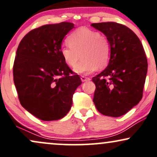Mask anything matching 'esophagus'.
<instances>
[{
  "label": "esophagus",
  "instance_id": "1",
  "mask_svg": "<svg viewBox=\"0 0 157 157\" xmlns=\"http://www.w3.org/2000/svg\"><path fill=\"white\" fill-rule=\"evenodd\" d=\"M81 80H82V82H86V81H90V78H88V77H86V76H84V75H82V76H81Z\"/></svg>",
  "mask_w": 157,
  "mask_h": 157
}]
</instances>
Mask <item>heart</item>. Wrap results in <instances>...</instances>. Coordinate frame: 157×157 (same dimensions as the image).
I'll list each match as a JSON object with an SVG mask.
<instances>
[{
  "instance_id": "heart-1",
  "label": "heart",
  "mask_w": 157,
  "mask_h": 157,
  "mask_svg": "<svg viewBox=\"0 0 157 157\" xmlns=\"http://www.w3.org/2000/svg\"><path fill=\"white\" fill-rule=\"evenodd\" d=\"M67 41L68 44L64 45L61 49V55L65 64L74 67L80 59V55L82 57V60L75 67V72L90 73L96 68H104L109 63L111 44L100 32L80 28L70 35Z\"/></svg>"
}]
</instances>
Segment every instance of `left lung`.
I'll use <instances>...</instances> for the list:
<instances>
[{
    "label": "left lung",
    "mask_w": 157,
    "mask_h": 157,
    "mask_svg": "<svg viewBox=\"0 0 157 157\" xmlns=\"http://www.w3.org/2000/svg\"><path fill=\"white\" fill-rule=\"evenodd\" d=\"M91 25L105 35L111 46L107 67L92 78L96 86L93 102L103 115L121 117L142 99L148 70L144 46L125 25L113 22Z\"/></svg>",
    "instance_id": "1"
}]
</instances>
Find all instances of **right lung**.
Masks as SVG:
<instances>
[{"instance_id":"right-lung-1","label":"right lung","mask_w":157,"mask_h":157,"mask_svg":"<svg viewBox=\"0 0 157 157\" xmlns=\"http://www.w3.org/2000/svg\"><path fill=\"white\" fill-rule=\"evenodd\" d=\"M74 28L71 22L45 25L21 40L13 65V82L21 105L43 121H55L71 109L80 77L61 55L63 39Z\"/></svg>"}]
</instances>
